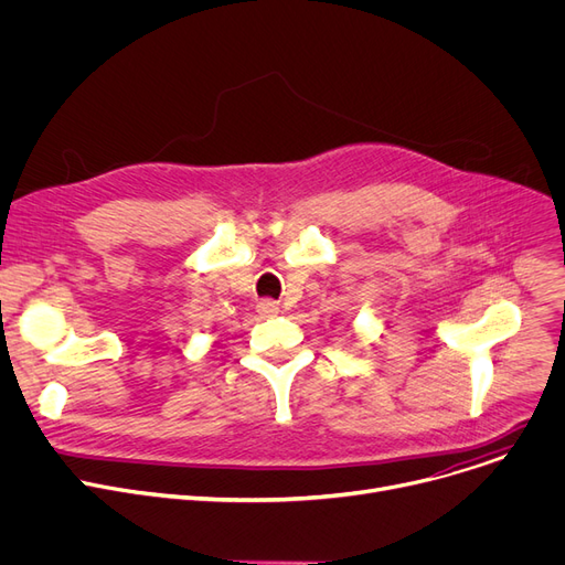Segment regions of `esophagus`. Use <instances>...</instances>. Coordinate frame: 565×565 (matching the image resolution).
I'll use <instances>...</instances> for the list:
<instances>
[{
  "instance_id": "1",
  "label": "esophagus",
  "mask_w": 565,
  "mask_h": 565,
  "mask_svg": "<svg viewBox=\"0 0 565 565\" xmlns=\"http://www.w3.org/2000/svg\"><path fill=\"white\" fill-rule=\"evenodd\" d=\"M278 303L276 301H271V298H262V301L257 303V312L262 315V317H274V315H278Z\"/></svg>"
}]
</instances>
